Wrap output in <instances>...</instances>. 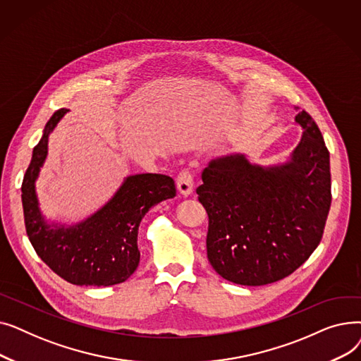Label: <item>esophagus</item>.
Listing matches in <instances>:
<instances>
[{
  "instance_id": "1",
  "label": "esophagus",
  "mask_w": 361,
  "mask_h": 361,
  "mask_svg": "<svg viewBox=\"0 0 361 361\" xmlns=\"http://www.w3.org/2000/svg\"><path fill=\"white\" fill-rule=\"evenodd\" d=\"M193 187H195V181H193V174L188 169L181 171L177 177V188L178 192L183 196H188L193 193Z\"/></svg>"
}]
</instances>
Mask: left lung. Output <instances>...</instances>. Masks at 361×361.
Segmentation results:
<instances>
[{
	"mask_svg": "<svg viewBox=\"0 0 361 361\" xmlns=\"http://www.w3.org/2000/svg\"><path fill=\"white\" fill-rule=\"evenodd\" d=\"M302 137L288 162L250 164L244 155L212 161L197 187L209 226L212 268L240 286H267L291 275L316 250L331 207L329 152L306 111Z\"/></svg>",
	"mask_w": 361,
	"mask_h": 361,
	"instance_id": "1",
	"label": "left lung"
}]
</instances>
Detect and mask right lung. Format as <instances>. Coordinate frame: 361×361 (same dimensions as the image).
I'll use <instances>...</instances> for the list:
<instances>
[{
    "mask_svg": "<svg viewBox=\"0 0 361 361\" xmlns=\"http://www.w3.org/2000/svg\"><path fill=\"white\" fill-rule=\"evenodd\" d=\"M68 109L61 108L45 126L33 147L22 184L27 237L36 255L74 286L108 287L124 282L139 267L137 231L152 206L176 196L174 180L162 174H136L124 180L118 192L101 209L78 225H48L39 211L35 181L48 154V137Z\"/></svg>",
    "mask_w": 361,
    "mask_h": 361,
    "instance_id": "1",
    "label": "right lung"
}]
</instances>
